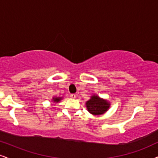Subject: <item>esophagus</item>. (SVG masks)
I'll use <instances>...</instances> for the list:
<instances>
[{
	"label": "esophagus",
	"mask_w": 158,
	"mask_h": 158,
	"mask_svg": "<svg viewBox=\"0 0 158 158\" xmlns=\"http://www.w3.org/2000/svg\"><path fill=\"white\" fill-rule=\"evenodd\" d=\"M70 97H71V98L75 99L76 97V95H75V94H70Z\"/></svg>",
	"instance_id": "1"
}]
</instances>
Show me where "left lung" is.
<instances>
[{
    "mask_svg": "<svg viewBox=\"0 0 158 158\" xmlns=\"http://www.w3.org/2000/svg\"><path fill=\"white\" fill-rule=\"evenodd\" d=\"M87 109L91 114L94 115H100L104 114L108 110L110 104L106 100L100 99L97 96H92L86 102Z\"/></svg>",
    "mask_w": 158,
    "mask_h": 158,
    "instance_id": "obj_1",
    "label": "left lung"
}]
</instances>
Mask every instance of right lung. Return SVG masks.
I'll return each instance as SVG.
<instances>
[{"label":"right lung","mask_w":158,"mask_h":158,"mask_svg":"<svg viewBox=\"0 0 158 158\" xmlns=\"http://www.w3.org/2000/svg\"><path fill=\"white\" fill-rule=\"evenodd\" d=\"M61 99V97H56V98H53V101L54 102H59Z\"/></svg>","instance_id":"right-lung-1"}]
</instances>
